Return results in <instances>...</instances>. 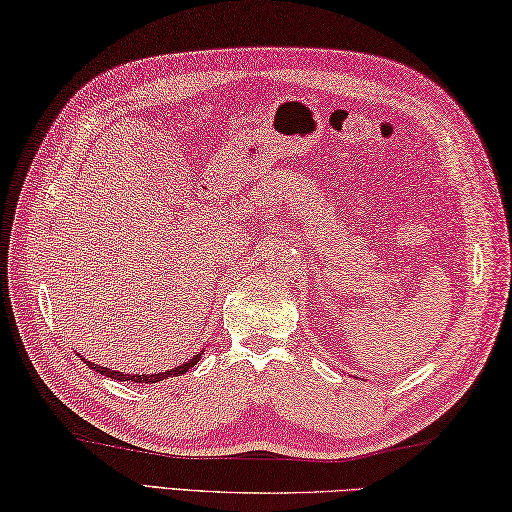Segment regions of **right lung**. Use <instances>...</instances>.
<instances>
[{
  "instance_id": "obj_1",
  "label": "right lung",
  "mask_w": 512,
  "mask_h": 512,
  "mask_svg": "<svg viewBox=\"0 0 512 512\" xmlns=\"http://www.w3.org/2000/svg\"><path fill=\"white\" fill-rule=\"evenodd\" d=\"M198 361H200V354H196L194 359H189L187 363L178 365V368L167 370V372H160V374H122V372H113V370H109V368H102V365H98V363H91V361H86V363H89V368H91V370L100 372V374H104V376H111V379H118V381L158 383V381H162V379H167V376H180V374H185L189 368H194V365H196Z\"/></svg>"
}]
</instances>
